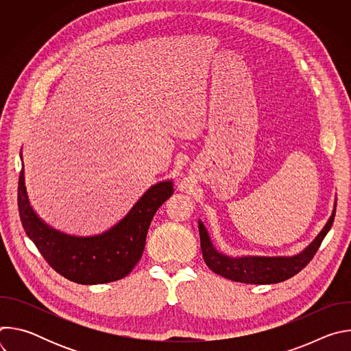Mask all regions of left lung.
<instances>
[{"label":"left lung","instance_id":"obj_1","mask_svg":"<svg viewBox=\"0 0 351 351\" xmlns=\"http://www.w3.org/2000/svg\"><path fill=\"white\" fill-rule=\"evenodd\" d=\"M336 214V204L324 229L318 236L303 250L293 257H228L213 245L208 232L202 221H198L199 243H202L203 258L207 267L234 282L252 285H271L283 282L302 271L315 256L324 237L330 230Z\"/></svg>","mask_w":351,"mask_h":351}]
</instances>
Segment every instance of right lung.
<instances>
[{"instance_id":"add662e5","label":"right lung","mask_w":351,"mask_h":351,"mask_svg":"<svg viewBox=\"0 0 351 351\" xmlns=\"http://www.w3.org/2000/svg\"><path fill=\"white\" fill-rule=\"evenodd\" d=\"M173 193L172 180L149 187L110 230L79 237L62 233L41 221L30 206L25 171L18 183V207L22 226L40 254L64 278L80 285H98L125 278L143 256L147 232L157 210Z\"/></svg>"}]
</instances>
